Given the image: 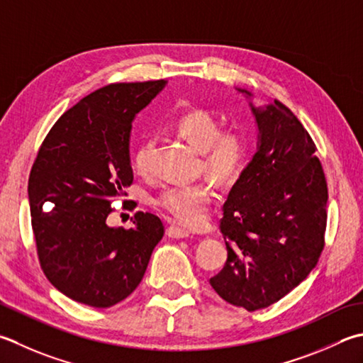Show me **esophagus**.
<instances>
[{
  "label": "esophagus",
  "mask_w": 363,
  "mask_h": 363,
  "mask_svg": "<svg viewBox=\"0 0 363 363\" xmlns=\"http://www.w3.org/2000/svg\"><path fill=\"white\" fill-rule=\"evenodd\" d=\"M167 234L173 239L189 238V231L186 228H182V226H177V225H169L167 228Z\"/></svg>",
  "instance_id": "34e87169"
}]
</instances>
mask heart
Listing matches in <instances>:
<instances>
[{"mask_svg":"<svg viewBox=\"0 0 363 363\" xmlns=\"http://www.w3.org/2000/svg\"><path fill=\"white\" fill-rule=\"evenodd\" d=\"M174 130L201 154V167L220 184L236 182L244 173L248 159L247 135L238 127L220 129L222 124L211 111L196 108L174 121ZM155 146L152 137H146L137 146L132 157L133 169L140 176L149 174ZM214 189L209 181L174 184L155 195L154 204L179 223L198 226L209 216Z\"/></svg>","mask_w":363,"mask_h":363,"instance_id":"heart-1","label":"heart"}]
</instances>
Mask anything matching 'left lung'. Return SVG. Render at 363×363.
Returning <instances> with one entry per match:
<instances>
[{
	"label": "left lung",
	"instance_id": "1",
	"mask_svg": "<svg viewBox=\"0 0 363 363\" xmlns=\"http://www.w3.org/2000/svg\"><path fill=\"white\" fill-rule=\"evenodd\" d=\"M252 110L258 151L223 204L228 258L209 280L223 301L248 311L279 302L313 271L329 196L315 141L294 113L277 99Z\"/></svg>",
	"mask_w": 363,
	"mask_h": 363
}]
</instances>
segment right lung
I'll use <instances>...</instances> for the list:
<instances>
[{
	"label": "right lung",
	"instance_id": "1",
	"mask_svg": "<svg viewBox=\"0 0 363 363\" xmlns=\"http://www.w3.org/2000/svg\"><path fill=\"white\" fill-rule=\"evenodd\" d=\"M163 86L154 80L96 89L56 121L34 159L28 198L40 267L56 289L89 307L130 296L165 233L157 216L141 211L130 230L106 225L113 201L133 182L132 121Z\"/></svg>",
	"mask_w": 363,
	"mask_h": 363
}]
</instances>
